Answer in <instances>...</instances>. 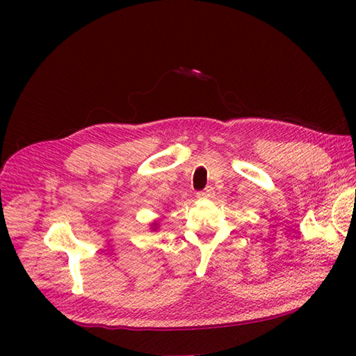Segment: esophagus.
Wrapping results in <instances>:
<instances>
[{
	"label": "esophagus",
	"instance_id": "obj_1",
	"mask_svg": "<svg viewBox=\"0 0 356 356\" xmlns=\"http://www.w3.org/2000/svg\"><path fill=\"white\" fill-rule=\"evenodd\" d=\"M213 194H214L213 186H207L205 190H202V191L197 193V197H200V199H209Z\"/></svg>",
	"mask_w": 356,
	"mask_h": 356
}]
</instances>
